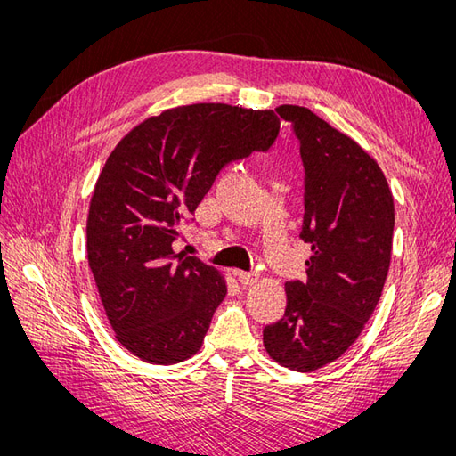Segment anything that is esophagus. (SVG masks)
Segmentation results:
<instances>
[{
  "label": "esophagus",
  "mask_w": 456,
  "mask_h": 456,
  "mask_svg": "<svg viewBox=\"0 0 456 456\" xmlns=\"http://www.w3.org/2000/svg\"><path fill=\"white\" fill-rule=\"evenodd\" d=\"M236 278L243 287H249L258 281L260 275L256 272H236Z\"/></svg>",
  "instance_id": "obj_1"
}]
</instances>
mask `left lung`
<instances>
[{
  "label": "left lung",
  "instance_id": "left-lung-1",
  "mask_svg": "<svg viewBox=\"0 0 456 456\" xmlns=\"http://www.w3.org/2000/svg\"><path fill=\"white\" fill-rule=\"evenodd\" d=\"M305 165V216L298 238L310 243L306 281L285 283L287 306L262 330L280 365L310 372L346 352L375 312L390 270L394 198L367 151L305 106L283 104Z\"/></svg>",
  "mask_w": 456,
  "mask_h": 456
}]
</instances>
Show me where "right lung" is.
<instances>
[{
	"instance_id": "1",
	"label": "right lung",
	"mask_w": 456,
	"mask_h": 456,
	"mask_svg": "<svg viewBox=\"0 0 456 456\" xmlns=\"http://www.w3.org/2000/svg\"><path fill=\"white\" fill-rule=\"evenodd\" d=\"M278 134L272 110L200 102L144 119L108 156L89 203L87 258L110 327L142 362L173 365L201 348L226 280L173 243L220 169Z\"/></svg>"
}]
</instances>
